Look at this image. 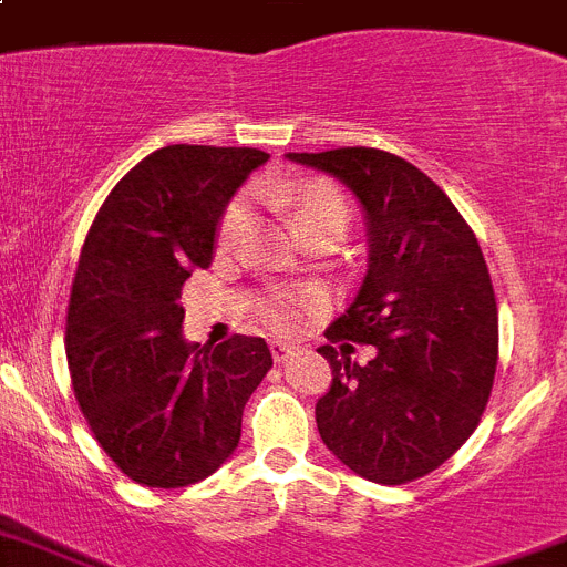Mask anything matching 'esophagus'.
<instances>
[{
	"instance_id": "34e87169",
	"label": "esophagus",
	"mask_w": 567,
	"mask_h": 567,
	"mask_svg": "<svg viewBox=\"0 0 567 567\" xmlns=\"http://www.w3.org/2000/svg\"><path fill=\"white\" fill-rule=\"evenodd\" d=\"M269 351H272L275 362H284L295 354V346L292 342H284V340H272L269 342Z\"/></svg>"
}]
</instances>
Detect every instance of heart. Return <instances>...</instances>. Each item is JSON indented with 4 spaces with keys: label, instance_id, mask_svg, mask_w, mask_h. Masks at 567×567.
I'll list each match as a JSON object with an SVG mask.
<instances>
[{
    "label": "heart",
    "instance_id": "obj_1",
    "mask_svg": "<svg viewBox=\"0 0 567 567\" xmlns=\"http://www.w3.org/2000/svg\"><path fill=\"white\" fill-rule=\"evenodd\" d=\"M275 194L284 196V199L292 205L300 230H306V227L315 225V221L329 219V216H346L348 219L346 199H342L340 190L326 179H306L298 182V185H275ZM244 225H247V205H244V199L230 202L219 221L221 247L236 244L238 236L244 233ZM318 303L320 295L311 292V289L275 287L261 298V315L264 320H267L269 326H275L278 331H292L295 326L303 320L306 311L315 309Z\"/></svg>",
    "mask_w": 567,
    "mask_h": 567
}]
</instances>
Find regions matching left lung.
Segmentation results:
<instances>
[{
    "instance_id": "1",
    "label": "left lung",
    "mask_w": 567,
    "mask_h": 567,
    "mask_svg": "<svg viewBox=\"0 0 567 567\" xmlns=\"http://www.w3.org/2000/svg\"><path fill=\"white\" fill-rule=\"evenodd\" d=\"M354 190L368 275L320 346L331 388L323 444L357 475L399 486L439 470L475 433L497 368V303L481 244L427 174L379 148L287 154ZM341 342V348L333 346ZM351 341L374 346L365 367Z\"/></svg>"
}]
</instances>
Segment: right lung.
<instances>
[{
  "instance_id": "add662e5",
  "label": "right lung",
  "mask_w": 567,
  "mask_h": 567,
  "mask_svg": "<svg viewBox=\"0 0 567 567\" xmlns=\"http://www.w3.org/2000/svg\"><path fill=\"white\" fill-rule=\"evenodd\" d=\"M258 148L165 145L112 188L92 221L66 309L72 391L123 475L179 489L219 470L272 354L261 337H182V284L213 258L227 202Z\"/></svg>"
}]
</instances>
